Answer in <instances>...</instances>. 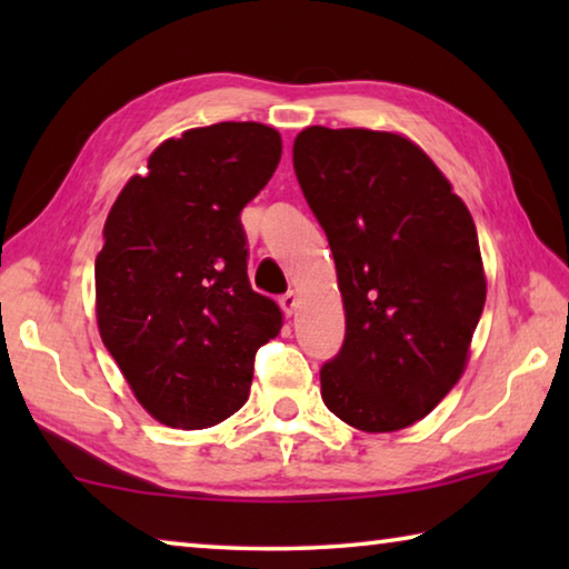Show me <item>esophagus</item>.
Segmentation results:
<instances>
[{
  "instance_id": "1",
  "label": "esophagus",
  "mask_w": 569,
  "mask_h": 569,
  "mask_svg": "<svg viewBox=\"0 0 569 569\" xmlns=\"http://www.w3.org/2000/svg\"><path fill=\"white\" fill-rule=\"evenodd\" d=\"M296 306H298V296H296V291H288L286 296H281V308L283 311L291 316L293 311H296Z\"/></svg>"
}]
</instances>
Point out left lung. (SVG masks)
Wrapping results in <instances>:
<instances>
[{
    "label": "left lung",
    "instance_id": "left-lung-1",
    "mask_svg": "<svg viewBox=\"0 0 569 569\" xmlns=\"http://www.w3.org/2000/svg\"><path fill=\"white\" fill-rule=\"evenodd\" d=\"M346 311L321 399L361 431H399L459 381L487 298L477 228L427 152L397 132L313 124L293 142Z\"/></svg>",
    "mask_w": 569,
    "mask_h": 569
}]
</instances>
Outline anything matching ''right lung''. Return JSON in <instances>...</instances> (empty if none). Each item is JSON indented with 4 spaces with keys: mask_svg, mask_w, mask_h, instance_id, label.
I'll return each instance as SVG.
<instances>
[{
    "mask_svg": "<svg viewBox=\"0 0 569 569\" xmlns=\"http://www.w3.org/2000/svg\"><path fill=\"white\" fill-rule=\"evenodd\" d=\"M281 134L218 122L170 138L132 176L94 258L102 343L150 417L206 429L243 407L256 351L283 326L248 281L243 210L278 168Z\"/></svg>",
    "mask_w": 569,
    "mask_h": 569,
    "instance_id": "obj_1",
    "label": "right lung"
}]
</instances>
